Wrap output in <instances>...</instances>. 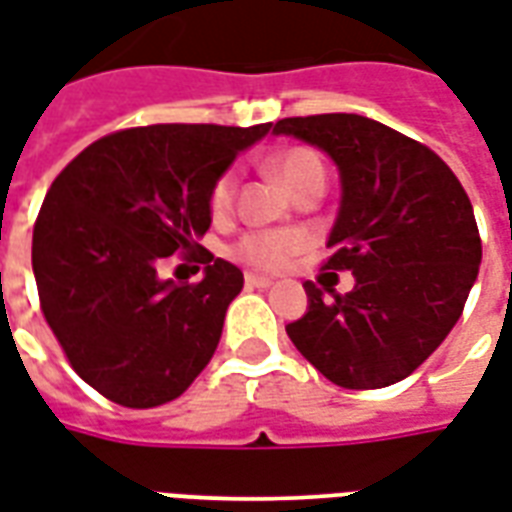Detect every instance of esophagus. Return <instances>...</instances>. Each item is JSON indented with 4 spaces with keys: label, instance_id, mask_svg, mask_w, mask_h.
Instances as JSON below:
<instances>
[{
    "label": "esophagus",
    "instance_id": "obj_1",
    "mask_svg": "<svg viewBox=\"0 0 512 512\" xmlns=\"http://www.w3.org/2000/svg\"><path fill=\"white\" fill-rule=\"evenodd\" d=\"M244 282L249 285V288H268V285H271L274 279L263 277V274H252V271H249V274L244 277Z\"/></svg>",
    "mask_w": 512,
    "mask_h": 512
}]
</instances>
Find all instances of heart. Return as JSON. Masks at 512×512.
<instances>
[{"label":"heart","mask_w":512,"mask_h":512,"mask_svg":"<svg viewBox=\"0 0 512 512\" xmlns=\"http://www.w3.org/2000/svg\"><path fill=\"white\" fill-rule=\"evenodd\" d=\"M268 169L274 178L290 191L299 194L310 183H326V167L321 156L310 147H285L268 158ZM235 191H238V175L233 169H224L219 178L211 183L208 191V211L213 219H227L235 208ZM307 235L301 230H252L241 235L233 246V257L246 266L274 271L288 263L290 257L307 249Z\"/></svg>","instance_id":"b5f03b06"}]
</instances>
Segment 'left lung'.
Wrapping results in <instances>:
<instances>
[{
	"label": "left lung",
	"mask_w": 512,
	"mask_h": 512,
	"mask_svg": "<svg viewBox=\"0 0 512 512\" xmlns=\"http://www.w3.org/2000/svg\"><path fill=\"white\" fill-rule=\"evenodd\" d=\"M274 134L321 147L340 169L323 268L356 279L329 297L304 282L310 307L288 337L337 386L403 381L444 343L477 279L483 244L461 180L430 147L362 115L285 117Z\"/></svg>",
	"instance_id": "1"
}]
</instances>
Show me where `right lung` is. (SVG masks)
<instances>
[{
    "mask_svg": "<svg viewBox=\"0 0 512 512\" xmlns=\"http://www.w3.org/2000/svg\"><path fill=\"white\" fill-rule=\"evenodd\" d=\"M271 123H158L101 136L51 183L32 230L40 310L71 367L126 408L180 397L211 362L241 268L200 246L211 183ZM169 254L200 283L157 277Z\"/></svg>",
    "mask_w": 512,
    "mask_h": 512,
    "instance_id": "right-lung-1",
    "label": "right lung"
}]
</instances>
